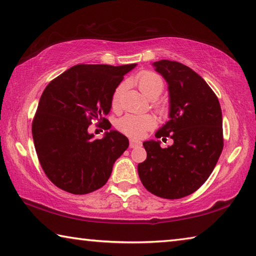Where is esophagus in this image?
<instances>
[{
    "label": "esophagus",
    "instance_id": "esophagus-1",
    "mask_svg": "<svg viewBox=\"0 0 256 256\" xmlns=\"http://www.w3.org/2000/svg\"><path fill=\"white\" fill-rule=\"evenodd\" d=\"M138 146H141V141L134 140V138H131V140H130V146H131V148H136Z\"/></svg>",
    "mask_w": 256,
    "mask_h": 256
}]
</instances>
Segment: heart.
Instances as JSON below:
<instances>
[{"instance_id": "obj_1", "label": "heart", "mask_w": 256, "mask_h": 256, "mask_svg": "<svg viewBox=\"0 0 256 256\" xmlns=\"http://www.w3.org/2000/svg\"><path fill=\"white\" fill-rule=\"evenodd\" d=\"M136 82L141 92L151 99L157 98L164 90L162 78L152 71L140 72L136 78ZM123 90V84L115 89L112 97V107H118ZM156 120L151 115H126L118 120V128L128 136L141 138L148 130L152 128Z\"/></svg>"}]
</instances>
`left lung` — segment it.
<instances>
[{"instance_id":"8db88e82","label":"left lung","mask_w":256,"mask_h":256,"mask_svg":"<svg viewBox=\"0 0 256 256\" xmlns=\"http://www.w3.org/2000/svg\"><path fill=\"white\" fill-rule=\"evenodd\" d=\"M152 66L166 80L170 96V120L154 136L174 144L162 149L158 140L144 141L146 159L138 172L149 192L172 200L209 178L224 148L222 112L214 92L192 68L168 60Z\"/></svg>"}]
</instances>
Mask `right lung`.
I'll use <instances>...</instances> for the list:
<instances>
[{
    "label": "right lung",
    "instance_id": "obj_1",
    "mask_svg": "<svg viewBox=\"0 0 256 256\" xmlns=\"http://www.w3.org/2000/svg\"><path fill=\"white\" fill-rule=\"evenodd\" d=\"M136 66L79 64L45 88L32 122V138L42 170L58 188L86 194L106 184L128 140L110 126L98 140L88 128L92 120L106 123L104 116L110 110L112 94Z\"/></svg>",
    "mask_w": 256,
    "mask_h": 256
}]
</instances>
